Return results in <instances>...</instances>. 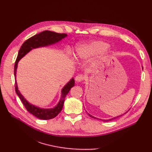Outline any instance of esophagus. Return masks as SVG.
Wrapping results in <instances>:
<instances>
[{
	"mask_svg": "<svg viewBox=\"0 0 152 152\" xmlns=\"http://www.w3.org/2000/svg\"><path fill=\"white\" fill-rule=\"evenodd\" d=\"M84 78H85V77H84V76H83L82 74H78V76H76L75 80H76V82H80L83 81V80H84Z\"/></svg>",
	"mask_w": 152,
	"mask_h": 152,
	"instance_id": "1",
	"label": "esophagus"
}]
</instances>
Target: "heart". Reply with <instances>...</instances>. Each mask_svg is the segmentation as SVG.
Listing matches in <instances>:
<instances>
[{"label":"heart","instance_id":"obj_1","mask_svg":"<svg viewBox=\"0 0 152 152\" xmlns=\"http://www.w3.org/2000/svg\"><path fill=\"white\" fill-rule=\"evenodd\" d=\"M108 47L103 41H94L87 44L80 45L76 50L75 57L78 60H87L95 55L101 53Z\"/></svg>","mask_w":152,"mask_h":152}]
</instances>
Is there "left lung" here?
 Listing matches in <instances>:
<instances>
[{"instance_id":"obj_1","label":"left lung","mask_w":152,"mask_h":152,"mask_svg":"<svg viewBox=\"0 0 152 152\" xmlns=\"http://www.w3.org/2000/svg\"><path fill=\"white\" fill-rule=\"evenodd\" d=\"M127 112H125V114H126V113H127ZM88 115L90 116V117H91V118H94V117H93V115H90L89 114H88ZM123 115H124V114H123ZM122 115H119V116H117V117H115V118H112V119H107V120H105V119H103V121H112V120H113V119H116V118H118V117H120V116H121Z\"/></svg>"}]
</instances>
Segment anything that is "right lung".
<instances>
[{"instance_id": "right-lung-1", "label": "right lung", "mask_w": 152, "mask_h": 152, "mask_svg": "<svg viewBox=\"0 0 152 152\" xmlns=\"http://www.w3.org/2000/svg\"><path fill=\"white\" fill-rule=\"evenodd\" d=\"M67 34L65 33H57L53 31H44L43 32H42V33H38L27 39L22 44L20 49L19 50L17 59L15 60L14 65L15 77H16V70H17L18 63L19 62V61L20 60L25 54H27L28 51H31L32 49H33V48L46 46H48V45L58 42L62 40L63 38H65ZM15 92L17 93V95H18L19 99H21V102L25 106V108L27 109V110L33 115H34L35 117H37V118L47 120V119L54 118L59 114V112L63 108L65 96L68 94V93L69 92L71 88H72L74 86V78L71 79L70 81L69 82H68L67 84L63 88L62 91H61L62 94H61V99L56 107L53 108L49 109L38 108L37 106L30 104V103L27 101L26 99L23 96V95L21 94V93L19 92L18 88V85L17 82H16V80L15 82Z\"/></svg>"}]
</instances>
